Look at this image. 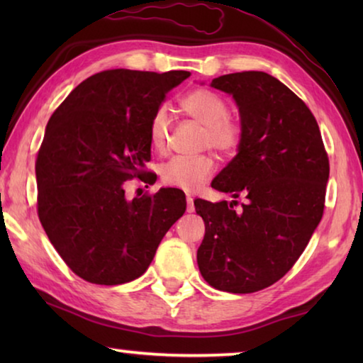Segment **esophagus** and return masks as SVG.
<instances>
[{
	"instance_id": "esophagus-1",
	"label": "esophagus",
	"mask_w": 363,
	"mask_h": 363,
	"mask_svg": "<svg viewBox=\"0 0 363 363\" xmlns=\"http://www.w3.org/2000/svg\"><path fill=\"white\" fill-rule=\"evenodd\" d=\"M187 213H194L195 211V206H194V199L190 195H187Z\"/></svg>"
}]
</instances>
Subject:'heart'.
<instances>
[{
	"instance_id": "1",
	"label": "heart",
	"mask_w": 363,
	"mask_h": 363,
	"mask_svg": "<svg viewBox=\"0 0 363 363\" xmlns=\"http://www.w3.org/2000/svg\"><path fill=\"white\" fill-rule=\"evenodd\" d=\"M181 107L190 118L205 126L201 147H210L223 157H230L243 140V126L229 115L230 108L223 97L208 89H195L181 101ZM171 118L167 107L153 113L149 125V140L157 153L168 150ZM216 173V162L210 153L194 157H173L160 167V177L167 186L186 190L199 189Z\"/></svg>"
}]
</instances>
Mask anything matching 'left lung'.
I'll list each match as a JSON object with an SVG mask.
<instances>
[{
	"mask_svg": "<svg viewBox=\"0 0 363 363\" xmlns=\"http://www.w3.org/2000/svg\"><path fill=\"white\" fill-rule=\"evenodd\" d=\"M211 86L235 99L243 140L213 181L233 203L196 199L205 238L199 269L220 291L255 293L279 281L303 255L320 223L330 174L328 153L309 107L277 78L238 72Z\"/></svg>",
	"mask_w": 363,
	"mask_h": 363,
	"instance_id": "obj_1",
	"label": "left lung"
}]
</instances>
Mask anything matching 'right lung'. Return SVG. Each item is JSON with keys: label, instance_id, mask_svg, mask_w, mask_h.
Instances as JSON below:
<instances>
[{"label": "right lung", "instance_id": "right-lung-1", "mask_svg": "<svg viewBox=\"0 0 363 363\" xmlns=\"http://www.w3.org/2000/svg\"><path fill=\"white\" fill-rule=\"evenodd\" d=\"M126 69L79 83L48 121L36 155L38 218L78 277L120 285L143 275L184 211L179 189L126 200V181L152 182L149 125L171 89L189 78Z\"/></svg>", "mask_w": 363, "mask_h": 363}]
</instances>
